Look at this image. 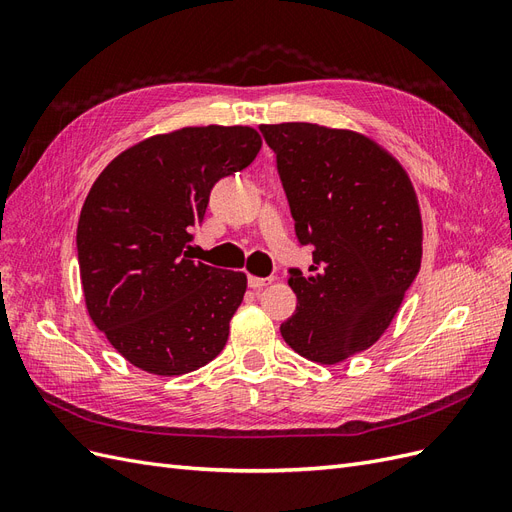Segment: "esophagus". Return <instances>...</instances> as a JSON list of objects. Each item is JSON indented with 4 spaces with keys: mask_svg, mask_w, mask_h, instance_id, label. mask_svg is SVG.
<instances>
[{
    "mask_svg": "<svg viewBox=\"0 0 512 512\" xmlns=\"http://www.w3.org/2000/svg\"><path fill=\"white\" fill-rule=\"evenodd\" d=\"M271 282H273V277H271V275H269V277H256V275H250V277H247V286L254 288V290L265 288V286H269Z\"/></svg>",
    "mask_w": 512,
    "mask_h": 512,
    "instance_id": "obj_1",
    "label": "esophagus"
}]
</instances>
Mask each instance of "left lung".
Instances as JSON below:
<instances>
[{
  "label": "left lung",
  "mask_w": 512,
  "mask_h": 512,
  "mask_svg": "<svg viewBox=\"0 0 512 512\" xmlns=\"http://www.w3.org/2000/svg\"><path fill=\"white\" fill-rule=\"evenodd\" d=\"M309 273L288 269L297 312L284 342L309 361L333 365L374 346L421 269L423 224L401 164L367 136L316 123L260 126Z\"/></svg>",
  "instance_id": "left-lung-1"
}]
</instances>
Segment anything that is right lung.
Here are the masks:
<instances>
[{"mask_svg": "<svg viewBox=\"0 0 512 512\" xmlns=\"http://www.w3.org/2000/svg\"><path fill=\"white\" fill-rule=\"evenodd\" d=\"M260 136L247 126L151 136L108 164L76 228L87 312L138 369L181 376L222 352L245 273L190 260L213 185L250 166Z\"/></svg>", "mask_w": 512, "mask_h": 512, "instance_id": "obj_1", "label": "right lung"}]
</instances>
